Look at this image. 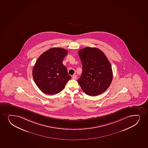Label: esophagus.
<instances>
[{"mask_svg":"<svg viewBox=\"0 0 148 148\" xmlns=\"http://www.w3.org/2000/svg\"><path fill=\"white\" fill-rule=\"evenodd\" d=\"M72 78V79H74V80H76V79H77V76L76 75H73Z\"/></svg>","mask_w":148,"mask_h":148,"instance_id":"esophagus-1","label":"esophagus"}]
</instances>
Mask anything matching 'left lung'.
Returning a JSON list of instances; mask_svg holds the SVG:
<instances>
[{
	"instance_id": "left-lung-1",
	"label": "left lung",
	"mask_w": 148,
	"mask_h": 148,
	"mask_svg": "<svg viewBox=\"0 0 148 148\" xmlns=\"http://www.w3.org/2000/svg\"><path fill=\"white\" fill-rule=\"evenodd\" d=\"M82 64V74L78 80L81 89L89 96L104 92L111 84V64L104 53L96 47H87L78 51Z\"/></svg>"
}]
</instances>
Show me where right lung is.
<instances>
[{"instance_id": "1", "label": "right lung", "mask_w": 148, "mask_h": 148, "mask_svg": "<svg viewBox=\"0 0 148 148\" xmlns=\"http://www.w3.org/2000/svg\"><path fill=\"white\" fill-rule=\"evenodd\" d=\"M68 54L66 49L53 47L42 53L33 69L34 80L38 88L47 95H56L64 89L71 78L63 60Z\"/></svg>"}]
</instances>
